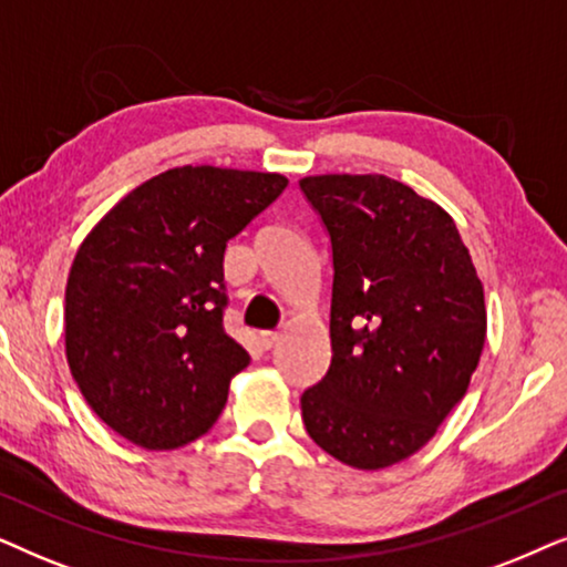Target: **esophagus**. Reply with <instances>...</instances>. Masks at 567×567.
<instances>
[{
	"label": "esophagus",
	"instance_id": "34e87169",
	"mask_svg": "<svg viewBox=\"0 0 567 567\" xmlns=\"http://www.w3.org/2000/svg\"><path fill=\"white\" fill-rule=\"evenodd\" d=\"M259 342H261L264 350H271V347L279 342V331H261Z\"/></svg>",
	"mask_w": 567,
	"mask_h": 567
}]
</instances>
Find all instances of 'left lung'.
Segmentation results:
<instances>
[{
  "instance_id": "obj_1",
  "label": "left lung",
  "mask_w": 567,
  "mask_h": 567,
  "mask_svg": "<svg viewBox=\"0 0 567 567\" xmlns=\"http://www.w3.org/2000/svg\"><path fill=\"white\" fill-rule=\"evenodd\" d=\"M331 238V365L300 396L308 435L375 472L425 446L462 402L487 337L454 217L381 173L300 178Z\"/></svg>"
}]
</instances>
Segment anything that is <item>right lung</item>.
Segmentation results:
<instances>
[{
	"label": "right lung",
	"mask_w": 567,
	"mask_h": 567,
	"mask_svg": "<svg viewBox=\"0 0 567 567\" xmlns=\"http://www.w3.org/2000/svg\"><path fill=\"white\" fill-rule=\"evenodd\" d=\"M285 186L279 173L171 168L82 240L64 296L66 362L113 433L171 451L220 417L233 375L251 362L223 329L225 246Z\"/></svg>",
	"instance_id": "add662e5"
}]
</instances>
